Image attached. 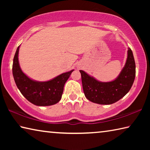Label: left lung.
Instances as JSON below:
<instances>
[{"instance_id":"obj_1","label":"left lung","mask_w":150,"mask_h":150,"mask_svg":"<svg viewBox=\"0 0 150 150\" xmlns=\"http://www.w3.org/2000/svg\"><path fill=\"white\" fill-rule=\"evenodd\" d=\"M79 71L86 98L96 104L111 105L125 96L133 85L136 64L132 51L128 48L125 65L118 77L110 82H100L83 71Z\"/></svg>"}]
</instances>
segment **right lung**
Wrapping results in <instances>:
<instances>
[{"label":"right lung","mask_w":150,"mask_h":150,"mask_svg":"<svg viewBox=\"0 0 150 150\" xmlns=\"http://www.w3.org/2000/svg\"><path fill=\"white\" fill-rule=\"evenodd\" d=\"M19 47L15 53L12 74L17 87L26 99L36 106H50L62 98L65 83L73 71L62 73L52 80L40 82L31 79L22 72L18 62Z\"/></svg>","instance_id":"1"}]
</instances>
